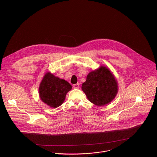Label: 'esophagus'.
<instances>
[{"label": "esophagus", "instance_id": "34e87169", "mask_svg": "<svg viewBox=\"0 0 157 157\" xmlns=\"http://www.w3.org/2000/svg\"><path fill=\"white\" fill-rule=\"evenodd\" d=\"M73 87L75 88V89H78L79 87V83H77V84H75L73 85Z\"/></svg>", "mask_w": 157, "mask_h": 157}]
</instances>
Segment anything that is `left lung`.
Instances as JSON below:
<instances>
[{"instance_id": "8db88e82", "label": "left lung", "mask_w": 157, "mask_h": 157, "mask_svg": "<svg viewBox=\"0 0 157 157\" xmlns=\"http://www.w3.org/2000/svg\"><path fill=\"white\" fill-rule=\"evenodd\" d=\"M81 88L89 101L96 105L103 106L116 98L118 83L110 70L105 66H101L87 75Z\"/></svg>"}]
</instances>
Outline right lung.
I'll return each mask as SVG.
<instances>
[{
	"label": "right lung",
	"instance_id": "right-lung-1",
	"mask_svg": "<svg viewBox=\"0 0 157 157\" xmlns=\"http://www.w3.org/2000/svg\"><path fill=\"white\" fill-rule=\"evenodd\" d=\"M71 89L72 86L68 81L48 72L40 84V98L50 107L56 108L63 103L66 94Z\"/></svg>",
	"mask_w": 157,
	"mask_h": 157
}]
</instances>
